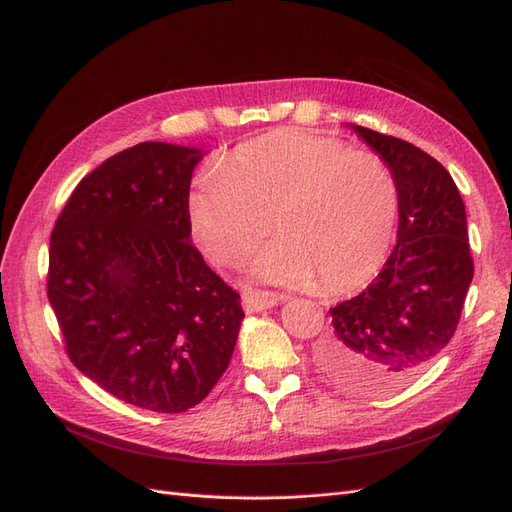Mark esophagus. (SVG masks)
<instances>
[{"label": "esophagus", "mask_w": 512, "mask_h": 512, "mask_svg": "<svg viewBox=\"0 0 512 512\" xmlns=\"http://www.w3.org/2000/svg\"><path fill=\"white\" fill-rule=\"evenodd\" d=\"M282 299L273 292H260V290H247L243 294V309L247 314H256L262 312V309H269L273 305L280 303Z\"/></svg>", "instance_id": "1"}]
</instances>
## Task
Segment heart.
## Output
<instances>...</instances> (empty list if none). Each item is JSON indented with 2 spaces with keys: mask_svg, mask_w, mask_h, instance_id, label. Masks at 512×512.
<instances>
[{
  "mask_svg": "<svg viewBox=\"0 0 512 512\" xmlns=\"http://www.w3.org/2000/svg\"><path fill=\"white\" fill-rule=\"evenodd\" d=\"M196 243L222 267H239L280 230L252 275L277 286L363 282L393 239L399 192L386 162L331 136L275 132L239 147L188 194Z\"/></svg>",
  "mask_w": 512,
  "mask_h": 512,
  "instance_id": "obj_1",
  "label": "heart"
}]
</instances>
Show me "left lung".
Returning <instances> with one entry per match:
<instances>
[{
    "instance_id": "obj_1",
    "label": "left lung",
    "mask_w": 512,
    "mask_h": 512,
    "mask_svg": "<svg viewBox=\"0 0 512 512\" xmlns=\"http://www.w3.org/2000/svg\"><path fill=\"white\" fill-rule=\"evenodd\" d=\"M352 130L397 181V245L374 282L329 309L316 363L342 389L380 397L412 382L451 342L474 262L466 207L448 170L401 138Z\"/></svg>"
}]
</instances>
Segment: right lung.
Instances as JSON below:
<instances>
[{
  "mask_svg": "<svg viewBox=\"0 0 512 512\" xmlns=\"http://www.w3.org/2000/svg\"><path fill=\"white\" fill-rule=\"evenodd\" d=\"M200 158L168 143L123 149L76 185L51 232L46 294L70 361L151 412L211 393L245 316L192 245L185 203Z\"/></svg>",
  "mask_w": 512,
  "mask_h": 512,
  "instance_id": "obj_1",
  "label": "right lung"
}]
</instances>
